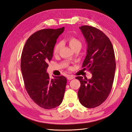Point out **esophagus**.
Returning a JSON list of instances; mask_svg holds the SVG:
<instances>
[{"label":"esophagus","mask_w":132,"mask_h":132,"mask_svg":"<svg viewBox=\"0 0 132 132\" xmlns=\"http://www.w3.org/2000/svg\"><path fill=\"white\" fill-rule=\"evenodd\" d=\"M67 79H68V80H71V79H74V77H73V76H72V75H69V76H68Z\"/></svg>","instance_id":"esophagus-1"}]
</instances>
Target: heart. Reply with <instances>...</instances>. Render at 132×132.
<instances>
[{"label":"heart","mask_w":132,"mask_h":132,"mask_svg":"<svg viewBox=\"0 0 132 132\" xmlns=\"http://www.w3.org/2000/svg\"><path fill=\"white\" fill-rule=\"evenodd\" d=\"M68 42L70 47L71 48V49L73 50L77 48L80 49L82 46L81 42L80 41L79 39H78V38H77L75 37H70L68 39ZM61 44L60 42H58L55 44L53 47V54L55 55L59 53L60 49H61Z\"/></svg>","instance_id":"obj_1"}]
</instances>
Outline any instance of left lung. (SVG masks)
Listing matches in <instances>:
<instances>
[{"label":"left lung","mask_w":132,"mask_h":132,"mask_svg":"<svg viewBox=\"0 0 132 132\" xmlns=\"http://www.w3.org/2000/svg\"><path fill=\"white\" fill-rule=\"evenodd\" d=\"M87 43V54L82 68L92 73L87 79L77 77L80 82L78 96L81 104L86 108L101 105L109 96L112 87L116 70L113 47L107 36L97 28L80 27Z\"/></svg>","instance_id":"left-lung-1"}]
</instances>
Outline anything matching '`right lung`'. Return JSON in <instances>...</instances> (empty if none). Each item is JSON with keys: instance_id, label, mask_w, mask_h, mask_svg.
Returning <instances> with one entry per match:
<instances>
[{"instance_id": "obj_1", "label": "right lung", "mask_w": 132, "mask_h": 132, "mask_svg": "<svg viewBox=\"0 0 132 132\" xmlns=\"http://www.w3.org/2000/svg\"><path fill=\"white\" fill-rule=\"evenodd\" d=\"M64 30L63 27L36 32L27 39L22 52L21 70L25 89L34 102L45 109L61 105L65 93L66 78L51 79L46 72L57 39Z\"/></svg>"}]
</instances>
